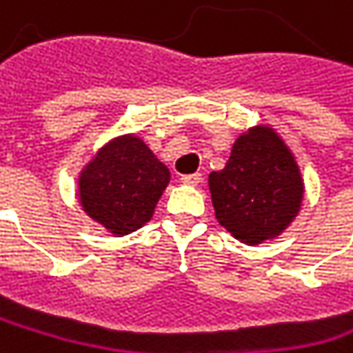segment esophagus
Listing matches in <instances>:
<instances>
[{"mask_svg": "<svg viewBox=\"0 0 353 353\" xmlns=\"http://www.w3.org/2000/svg\"><path fill=\"white\" fill-rule=\"evenodd\" d=\"M181 183H183V185H199V183H201V174H199V172L183 174V176H181Z\"/></svg>", "mask_w": 353, "mask_h": 353, "instance_id": "obj_1", "label": "esophagus"}]
</instances>
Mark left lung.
<instances>
[{
	"mask_svg": "<svg viewBox=\"0 0 353 353\" xmlns=\"http://www.w3.org/2000/svg\"><path fill=\"white\" fill-rule=\"evenodd\" d=\"M208 185L218 223L248 245L281 235L303 199L299 166L270 126L243 133L227 166L212 172Z\"/></svg>",
	"mask_w": 353,
	"mask_h": 353,
	"instance_id": "1",
	"label": "left lung"
}]
</instances>
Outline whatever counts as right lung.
Wrapping results in <instances>:
<instances>
[{
    "instance_id": "1",
    "label": "right lung",
    "mask_w": 353,
    "mask_h": 353,
    "mask_svg": "<svg viewBox=\"0 0 353 353\" xmlns=\"http://www.w3.org/2000/svg\"><path fill=\"white\" fill-rule=\"evenodd\" d=\"M170 170L135 135L103 145L79 176L81 205L114 235L141 229L154 214Z\"/></svg>"
}]
</instances>
